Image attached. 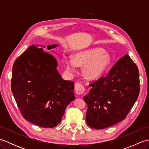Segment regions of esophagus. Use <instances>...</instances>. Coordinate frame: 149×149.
Instances as JSON below:
<instances>
[{
    "instance_id": "esophagus-1",
    "label": "esophagus",
    "mask_w": 149,
    "mask_h": 149,
    "mask_svg": "<svg viewBox=\"0 0 149 149\" xmlns=\"http://www.w3.org/2000/svg\"><path fill=\"white\" fill-rule=\"evenodd\" d=\"M75 91L77 95L83 94L85 91V87L80 83H76L75 84Z\"/></svg>"
}]
</instances>
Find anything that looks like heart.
<instances>
[{"label":"heart","mask_w":149,"mask_h":149,"mask_svg":"<svg viewBox=\"0 0 149 149\" xmlns=\"http://www.w3.org/2000/svg\"><path fill=\"white\" fill-rule=\"evenodd\" d=\"M110 56L100 48L83 50L71 58L65 59L66 69L71 72H76V66H84V74L90 79L98 78L106 70L110 64Z\"/></svg>","instance_id":"1"}]
</instances>
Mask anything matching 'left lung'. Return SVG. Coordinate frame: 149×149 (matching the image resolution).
Instances as JSON below:
<instances>
[{"label":"left lung","instance_id":"1","mask_svg":"<svg viewBox=\"0 0 149 149\" xmlns=\"http://www.w3.org/2000/svg\"><path fill=\"white\" fill-rule=\"evenodd\" d=\"M84 97L88 105L86 122L96 129L111 127L124 120L140 93L138 68L127 54L120 58L108 74L90 84Z\"/></svg>","mask_w":149,"mask_h":149}]
</instances>
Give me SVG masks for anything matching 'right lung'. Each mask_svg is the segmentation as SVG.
Wrapping results in <instances>:
<instances>
[{
	"label": "right lung",
	"mask_w": 149,
	"mask_h": 149,
	"mask_svg": "<svg viewBox=\"0 0 149 149\" xmlns=\"http://www.w3.org/2000/svg\"><path fill=\"white\" fill-rule=\"evenodd\" d=\"M57 66L54 56L34 45L13 65L11 91L18 109L24 119L44 128L58 125L66 106L75 99L74 82L63 79Z\"/></svg>",
	"instance_id": "add662e5"
}]
</instances>
